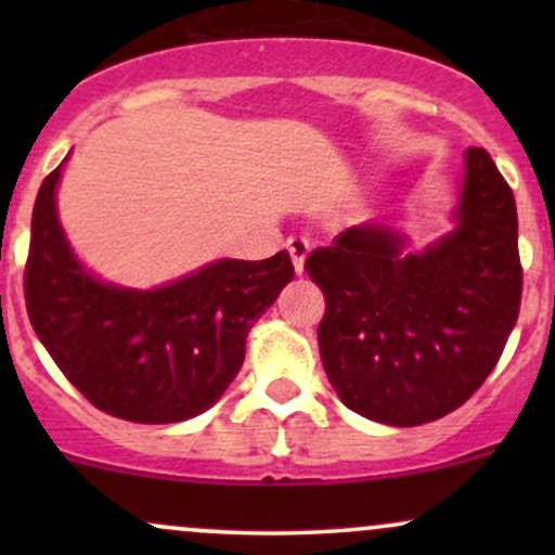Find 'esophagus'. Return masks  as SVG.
Instances as JSON below:
<instances>
[{
  "label": "esophagus",
  "mask_w": 555,
  "mask_h": 555,
  "mask_svg": "<svg viewBox=\"0 0 555 555\" xmlns=\"http://www.w3.org/2000/svg\"><path fill=\"white\" fill-rule=\"evenodd\" d=\"M286 250H289V256H292L295 273H305V258H308V253H310V240L295 234V237L286 240Z\"/></svg>",
  "instance_id": "34e87169"
}]
</instances>
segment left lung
Listing matches in <instances>:
<instances>
[{
	"label": "left lung",
	"mask_w": 555,
	"mask_h": 555,
	"mask_svg": "<svg viewBox=\"0 0 555 555\" xmlns=\"http://www.w3.org/2000/svg\"><path fill=\"white\" fill-rule=\"evenodd\" d=\"M326 295L318 347L339 399L393 428L462 406L499 362L519 315L517 203L493 158L464 151L454 229L410 250L399 229H344L305 260Z\"/></svg>",
	"instance_id": "8db88e82"
}]
</instances>
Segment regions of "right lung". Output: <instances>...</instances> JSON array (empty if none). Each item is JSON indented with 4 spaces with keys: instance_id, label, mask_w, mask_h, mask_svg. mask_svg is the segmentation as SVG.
<instances>
[{
    "instance_id": "obj_1",
    "label": "right lung",
    "mask_w": 555,
    "mask_h": 555,
    "mask_svg": "<svg viewBox=\"0 0 555 555\" xmlns=\"http://www.w3.org/2000/svg\"><path fill=\"white\" fill-rule=\"evenodd\" d=\"M65 162L43 180L30 221V326L69 384L106 415L145 425L201 415L240 373L247 334L295 276L289 253L214 260L154 289L104 282L60 224Z\"/></svg>"
}]
</instances>
